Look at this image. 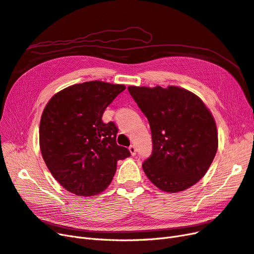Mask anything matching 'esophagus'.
<instances>
[{"label":"esophagus","instance_id":"34e87169","mask_svg":"<svg viewBox=\"0 0 254 254\" xmlns=\"http://www.w3.org/2000/svg\"><path fill=\"white\" fill-rule=\"evenodd\" d=\"M129 151H130V153H131L132 156H135V153H136L135 146H134V145H130V146H129Z\"/></svg>","mask_w":254,"mask_h":254}]
</instances>
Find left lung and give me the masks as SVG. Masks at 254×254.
Segmentation results:
<instances>
[{"label": "left lung", "mask_w": 254, "mask_h": 254, "mask_svg": "<svg viewBox=\"0 0 254 254\" xmlns=\"http://www.w3.org/2000/svg\"><path fill=\"white\" fill-rule=\"evenodd\" d=\"M128 91L149 122L152 153L143 170L165 193L193 187L209 170L218 147L216 123L203 102L176 86H129Z\"/></svg>", "instance_id": "1"}]
</instances>
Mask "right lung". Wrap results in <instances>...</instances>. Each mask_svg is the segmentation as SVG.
Instances as JSON below:
<instances>
[{
  "mask_svg": "<svg viewBox=\"0 0 254 254\" xmlns=\"http://www.w3.org/2000/svg\"><path fill=\"white\" fill-rule=\"evenodd\" d=\"M124 84L99 80L73 84L54 95L41 115L39 143L49 171L61 187L78 196L102 193L119 160L130 151L117 144L118 127L102 121Z\"/></svg>",
  "mask_w": 254,
  "mask_h": 254,
  "instance_id": "obj_1",
  "label": "right lung"
}]
</instances>
